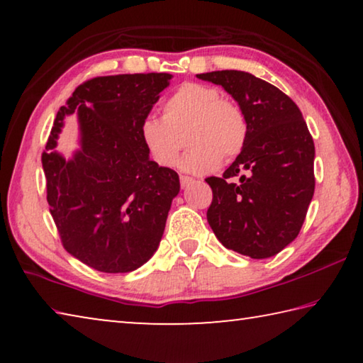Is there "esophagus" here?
<instances>
[{
    "instance_id": "34e87169",
    "label": "esophagus",
    "mask_w": 363,
    "mask_h": 363,
    "mask_svg": "<svg viewBox=\"0 0 363 363\" xmlns=\"http://www.w3.org/2000/svg\"><path fill=\"white\" fill-rule=\"evenodd\" d=\"M179 179H181V187H182V189H184V187H187V186H190V184L194 182L192 177H189V176H181Z\"/></svg>"
}]
</instances>
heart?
Masks as SVG:
<instances>
[{
    "label": "heart",
    "mask_w": 363,
    "mask_h": 363,
    "mask_svg": "<svg viewBox=\"0 0 363 363\" xmlns=\"http://www.w3.org/2000/svg\"><path fill=\"white\" fill-rule=\"evenodd\" d=\"M190 150L181 160L187 173L203 174L243 149L248 125L243 110L203 83H184L163 104V118L145 116L139 134L158 167H171L182 149V134Z\"/></svg>",
    "instance_id": "b5f03b06"
}]
</instances>
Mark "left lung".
Wrapping results in <instances>:
<instances>
[{"label":"left lung","mask_w":363,"mask_h":363,"mask_svg":"<svg viewBox=\"0 0 363 363\" xmlns=\"http://www.w3.org/2000/svg\"><path fill=\"white\" fill-rule=\"evenodd\" d=\"M220 84L243 110L248 134L223 177H206L208 224L225 248L264 259L280 253L303 227L314 196L315 147L303 113L274 84L240 70L196 75Z\"/></svg>","instance_id":"1"}]
</instances>
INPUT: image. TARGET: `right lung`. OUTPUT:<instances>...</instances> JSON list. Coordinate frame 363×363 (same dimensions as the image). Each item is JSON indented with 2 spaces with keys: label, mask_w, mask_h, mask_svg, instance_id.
Listing matches in <instances>:
<instances>
[{
  "label": "right lung",
  "mask_w": 363,
  "mask_h": 363,
  "mask_svg": "<svg viewBox=\"0 0 363 363\" xmlns=\"http://www.w3.org/2000/svg\"><path fill=\"white\" fill-rule=\"evenodd\" d=\"M169 79V73H134L79 84L57 112L41 155L60 242L101 272H131L149 261L179 194V176L152 162L139 134ZM75 111L82 147L65 160L53 149L63 118Z\"/></svg>",
  "instance_id": "obj_1"
}]
</instances>
